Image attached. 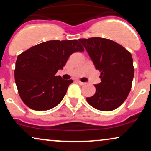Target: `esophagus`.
I'll return each mask as SVG.
<instances>
[{"label": "esophagus", "mask_w": 151, "mask_h": 151, "mask_svg": "<svg viewBox=\"0 0 151 151\" xmlns=\"http://www.w3.org/2000/svg\"><path fill=\"white\" fill-rule=\"evenodd\" d=\"M77 82L79 83V84H80V85H84V84H85V83H84V82H82V81H79V80H78V81H77Z\"/></svg>", "instance_id": "obj_1"}]
</instances>
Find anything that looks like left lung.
Listing matches in <instances>:
<instances>
[{"instance_id":"1","label":"left lung","mask_w":151,"mask_h":151,"mask_svg":"<svg viewBox=\"0 0 151 151\" xmlns=\"http://www.w3.org/2000/svg\"><path fill=\"white\" fill-rule=\"evenodd\" d=\"M96 70L101 82L96 84V93L86 101L93 108L110 111L124 103L129 94L134 76L131 54L121 45L101 37L79 39Z\"/></svg>"}]
</instances>
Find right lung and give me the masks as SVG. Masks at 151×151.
I'll return each instance as SVG.
<instances>
[{"label":"right lung","instance_id":"right-lung-1","mask_svg":"<svg viewBox=\"0 0 151 151\" xmlns=\"http://www.w3.org/2000/svg\"><path fill=\"white\" fill-rule=\"evenodd\" d=\"M84 49L77 40H50L29 48L18 55L15 81L22 101L36 111L58 106L67 93L72 79L55 76L65 67L69 57Z\"/></svg>","mask_w":151,"mask_h":151}]
</instances>
